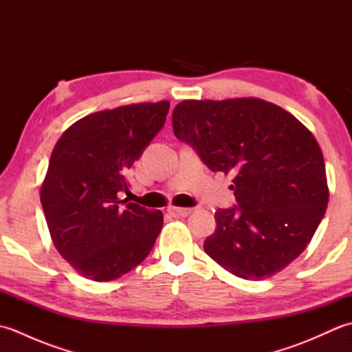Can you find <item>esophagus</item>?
Here are the masks:
<instances>
[{"label":"esophagus","mask_w":352,"mask_h":352,"mask_svg":"<svg viewBox=\"0 0 352 352\" xmlns=\"http://www.w3.org/2000/svg\"><path fill=\"white\" fill-rule=\"evenodd\" d=\"M169 212L174 213L175 216H182V218H186V216H189L192 213V208H184V207H169Z\"/></svg>","instance_id":"esophagus-1"}]
</instances>
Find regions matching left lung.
<instances>
[{"label": "left lung", "instance_id": "obj_1", "mask_svg": "<svg viewBox=\"0 0 352 352\" xmlns=\"http://www.w3.org/2000/svg\"><path fill=\"white\" fill-rule=\"evenodd\" d=\"M177 139L213 172L233 174L239 207L214 212L204 251L226 271L258 281L307 248L328 197L324 155L298 119L260 98L184 100L172 111Z\"/></svg>", "mask_w": 352, "mask_h": 352}]
</instances>
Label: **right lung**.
Here are the masks:
<instances>
[{"mask_svg": "<svg viewBox=\"0 0 352 352\" xmlns=\"http://www.w3.org/2000/svg\"><path fill=\"white\" fill-rule=\"evenodd\" d=\"M169 101L129 104L74 122L52 149L41 203L58 254L92 281H111L140 265L163 213L121 199L125 172L166 121Z\"/></svg>", "mask_w": 352, "mask_h": 352, "instance_id": "add662e5", "label": "right lung"}]
</instances>
